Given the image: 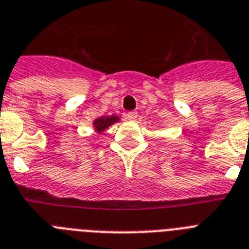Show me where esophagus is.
Returning a JSON list of instances; mask_svg holds the SVG:
<instances>
[{"label": "esophagus", "instance_id": "esophagus-1", "mask_svg": "<svg viewBox=\"0 0 249 249\" xmlns=\"http://www.w3.org/2000/svg\"><path fill=\"white\" fill-rule=\"evenodd\" d=\"M137 118H138V114H137V112H128V114H126V119H128L129 121H135Z\"/></svg>", "mask_w": 249, "mask_h": 249}]
</instances>
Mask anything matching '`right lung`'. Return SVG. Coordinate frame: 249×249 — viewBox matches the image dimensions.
<instances>
[{"instance_id":"add662e5","label":"right lung","mask_w":249,"mask_h":249,"mask_svg":"<svg viewBox=\"0 0 249 249\" xmlns=\"http://www.w3.org/2000/svg\"><path fill=\"white\" fill-rule=\"evenodd\" d=\"M118 121H120V118L116 116V115H112V116H101V118L96 119V120L93 121V128L100 134L105 129H107L108 126L115 124V123H118Z\"/></svg>"}]
</instances>
